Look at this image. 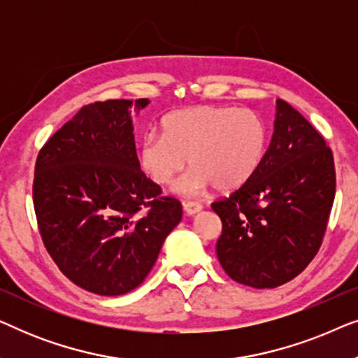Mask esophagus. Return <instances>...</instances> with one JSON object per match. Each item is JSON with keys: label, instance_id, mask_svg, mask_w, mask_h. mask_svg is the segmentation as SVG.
Masks as SVG:
<instances>
[{"label": "esophagus", "instance_id": "34e87169", "mask_svg": "<svg viewBox=\"0 0 358 358\" xmlns=\"http://www.w3.org/2000/svg\"><path fill=\"white\" fill-rule=\"evenodd\" d=\"M184 212L187 215H197L199 212H202V205L197 202H184Z\"/></svg>", "mask_w": 358, "mask_h": 358}]
</instances>
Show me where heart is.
<instances>
[{
    "label": "heart",
    "instance_id": "b5f03b06",
    "mask_svg": "<svg viewBox=\"0 0 358 358\" xmlns=\"http://www.w3.org/2000/svg\"><path fill=\"white\" fill-rule=\"evenodd\" d=\"M266 122L256 110L224 106H194L166 114L159 135L150 134L138 148L143 173L168 185L184 166H192L174 190L200 195L210 187L231 192L261 168L267 151Z\"/></svg>",
    "mask_w": 358,
    "mask_h": 358
}]
</instances>
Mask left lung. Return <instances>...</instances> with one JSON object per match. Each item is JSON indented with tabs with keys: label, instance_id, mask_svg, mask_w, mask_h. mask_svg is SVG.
<instances>
[{
	"label": "left lung",
	"instance_id": "obj_1",
	"mask_svg": "<svg viewBox=\"0 0 358 358\" xmlns=\"http://www.w3.org/2000/svg\"><path fill=\"white\" fill-rule=\"evenodd\" d=\"M336 195L334 158L300 112L277 99L271 145L254 178L212 203L222 220L217 256L252 288L290 282L313 261Z\"/></svg>",
	"mask_w": 358,
	"mask_h": 358
}]
</instances>
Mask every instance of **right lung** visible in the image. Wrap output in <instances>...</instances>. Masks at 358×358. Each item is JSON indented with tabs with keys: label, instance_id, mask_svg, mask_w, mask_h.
I'll return each instance as SVG.
<instances>
[{
	"label": "right lung",
	"instance_id": "obj_1",
	"mask_svg": "<svg viewBox=\"0 0 358 358\" xmlns=\"http://www.w3.org/2000/svg\"><path fill=\"white\" fill-rule=\"evenodd\" d=\"M150 99L85 106L37 156L34 208L58 268L102 296L129 293L153 268L182 218L176 199L141 173L131 107Z\"/></svg>",
	"mask_w": 358,
	"mask_h": 358
}]
</instances>
